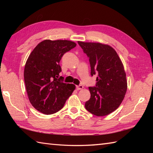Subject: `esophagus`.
I'll list each match as a JSON object with an SVG mask.
<instances>
[{"label":"esophagus","instance_id":"1","mask_svg":"<svg viewBox=\"0 0 153 153\" xmlns=\"http://www.w3.org/2000/svg\"><path fill=\"white\" fill-rule=\"evenodd\" d=\"M83 88V86L82 85H79L76 86V89L77 90H81V89H82Z\"/></svg>","mask_w":153,"mask_h":153}]
</instances>
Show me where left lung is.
I'll return each mask as SVG.
<instances>
[{
  "instance_id": "left-lung-1",
  "label": "left lung",
  "mask_w": 153,
  "mask_h": 153,
  "mask_svg": "<svg viewBox=\"0 0 153 153\" xmlns=\"http://www.w3.org/2000/svg\"><path fill=\"white\" fill-rule=\"evenodd\" d=\"M89 58L91 75L97 74L95 87H89L91 98L86 101L87 111L104 116L118 108L127 91L126 74L118 54L108 45L77 41Z\"/></svg>"
}]
</instances>
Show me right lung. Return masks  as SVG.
<instances>
[{"mask_svg":"<svg viewBox=\"0 0 153 153\" xmlns=\"http://www.w3.org/2000/svg\"><path fill=\"white\" fill-rule=\"evenodd\" d=\"M76 46L68 40H45L29 56L24 68V81L28 98L34 108L45 114H52L63 108L75 89L59 76L63 55Z\"/></svg>","mask_w":153,"mask_h":153,"instance_id":"right-lung-1","label":"right lung"}]
</instances>
